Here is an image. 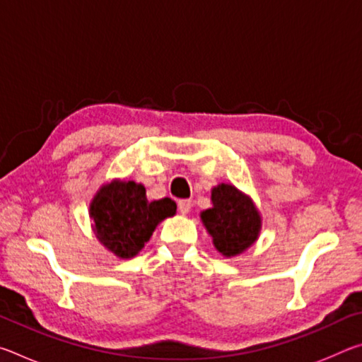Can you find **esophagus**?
Instances as JSON below:
<instances>
[{"mask_svg":"<svg viewBox=\"0 0 362 362\" xmlns=\"http://www.w3.org/2000/svg\"><path fill=\"white\" fill-rule=\"evenodd\" d=\"M192 201L189 199H180L179 201V212L182 214V216H187V214L189 212V209H192Z\"/></svg>","mask_w":362,"mask_h":362,"instance_id":"esophagus-1","label":"esophagus"}]
</instances>
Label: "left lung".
Wrapping results in <instances>:
<instances>
[{
	"instance_id": "obj_1",
	"label": "left lung",
	"mask_w": 362,
	"mask_h": 362,
	"mask_svg": "<svg viewBox=\"0 0 362 362\" xmlns=\"http://www.w3.org/2000/svg\"><path fill=\"white\" fill-rule=\"evenodd\" d=\"M211 203L199 217L223 257L240 255L259 240L262 216L249 194L231 183H218L211 189Z\"/></svg>"
}]
</instances>
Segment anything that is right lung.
Here are the masks:
<instances>
[{
  "label": "right lung",
  "instance_id": "right-lung-1",
  "mask_svg": "<svg viewBox=\"0 0 362 362\" xmlns=\"http://www.w3.org/2000/svg\"><path fill=\"white\" fill-rule=\"evenodd\" d=\"M175 212L170 198L148 201L142 183L121 179L103 183L89 204L95 238L118 259L136 257L156 226Z\"/></svg>",
  "mask_w": 362,
  "mask_h": 362
}]
</instances>
